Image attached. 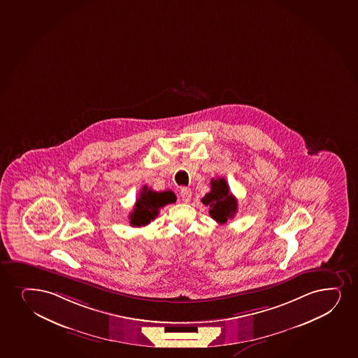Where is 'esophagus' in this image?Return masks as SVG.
Instances as JSON below:
<instances>
[{
    "label": "esophagus",
    "mask_w": 358,
    "mask_h": 358,
    "mask_svg": "<svg viewBox=\"0 0 358 358\" xmlns=\"http://www.w3.org/2000/svg\"><path fill=\"white\" fill-rule=\"evenodd\" d=\"M180 196H181V200L183 202H189L190 198H192V190L189 188H185V187H182L181 192H180Z\"/></svg>",
    "instance_id": "1"
}]
</instances>
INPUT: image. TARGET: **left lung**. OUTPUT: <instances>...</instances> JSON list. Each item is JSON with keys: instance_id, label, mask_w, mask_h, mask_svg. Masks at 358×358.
Instances as JSON below:
<instances>
[{"instance_id": "8db88e82", "label": "left lung", "mask_w": 358, "mask_h": 358, "mask_svg": "<svg viewBox=\"0 0 358 358\" xmlns=\"http://www.w3.org/2000/svg\"><path fill=\"white\" fill-rule=\"evenodd\" d=\"M202 203L210 208V215L219 224L227 223L235 217L237 200L230 192L225 178H212L210 192L201 199Z\"/></svg>"}]
</instances>
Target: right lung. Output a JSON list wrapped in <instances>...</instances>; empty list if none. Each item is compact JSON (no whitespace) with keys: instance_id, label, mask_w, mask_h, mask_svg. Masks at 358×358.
<instances>
[{"instance_id":"obj_1","label":"right lung","mask_w":358,"mask_h":358,"mask_svg":"<svg viewBox=\"0 0 358 358\" xmlns=\"http://www.w3.org/2000/svg\"><path fill=\"white\" fill-rule=\"evenodd\" d=\"M173 202H176V195L171 190L153 192L145 185L136 199L134 210H131L129 223L131 227H145L156 218L162 207Z\"/></svg>"}]
</instances>
